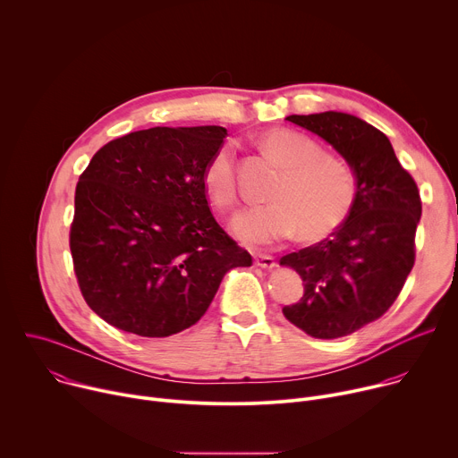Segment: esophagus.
<instances>
[{
	"instance_id": "obj_1",
	"label": "esophagus",
	"mask_w": 458,
	"mask_h": 458,
	"mask_svg": "<svg viewBox=\"0 0 458 458\" xmlns=\"http://www.w3.org/2000/svg\"><path fill=\"white\" fill-rule=\"evenodd\" d=\"M253 263H255V267L263 268V270H272L277 265L276 259L272 255H255L253 257Z\"/></svg>"
}]
</instances>
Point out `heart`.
Segmentation results:
<instances>
[{
    "label": "heart",
    "instance_id": "1",
    "mask_svg": "<svg viewBox=\"0 0 458 458\" xmlns=\"http://www.w3.org/2000/svg\"><path fill=\"white\" fill-rule=\"evenodd\" d=\"M260 145L284 170L268 195L270 205L233 219V232L242 242L267 246L297 232L301 241L317 242L350 219L359 199V177L346 159L326 154L315 140L293 130H272ZM203 182L219 210L230 212L237 205L233 145L225 143L212 154Z\"/></svg>",
    "mask_w": 458,
    "mask_h": 458
}]
</instances>
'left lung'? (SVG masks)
Here are the masks:
<instances>
[{"instance_id":"1","label":"left lung","mask_w":458,"mask_h":458,"mask_svg":"<svg viewBox=\"0 0 458 458\" xmlns=\"http://www.w3.org/2000/svg\"><path fill=\"white\" fill-rule=\"evenodd\" d=\"M330 143L357 172L359 199L332 237L288 253L283 267L302 283L284 317L315 339H339L382 317L415 265V232L422 214L413 177L378 128L344 112L288 115Z\"/></svg>"}]
</instances>
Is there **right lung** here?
Returning a JSON list of instances; mask_svg holds the SVG:
<instances>
[{"label":"right lung","mask_w":458,"mask_h":458,"mask_svg":"<svg viewBox=\"0 0 458 458\" xmlns=\"http://www.w3.org/2000/svg\"><path fill=\"white\" fill-rule=\"evenodd\" d=\"M223 126H154L99 148L80 175L71 226L87 304L140 337L198 322L226 272L251 255L217 225L203 182Z\"/></svg>","instance_id":"right-lung-1"}]
</instances>
